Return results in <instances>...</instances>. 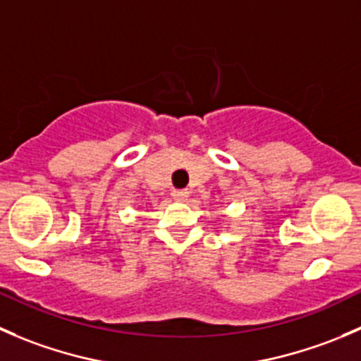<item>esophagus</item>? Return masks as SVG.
<instances>
[{
	"instance_id": "esophagus-1",
	"label": "esophagus",
	"mask_w": 361,
	"mask_h": 361,
	"mask_svg": "<svg viewBox=\"0 0 361 361\" xmlns=\"http://www.w3.org/2000/svg\"><path fill=\"white\" fill-rule=\"evenodd\" d=\"M173 199H176V201H180V202H183V201H187L188 199V195H190V192L188 190H173Z\"/></svg>"
}]
</instances>
